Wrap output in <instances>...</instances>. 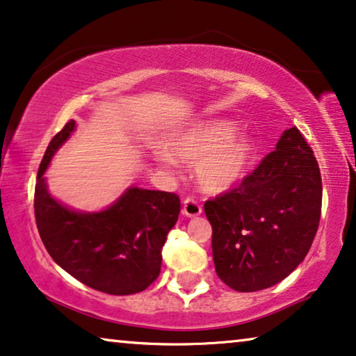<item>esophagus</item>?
<instances>
[{
    "mask_svg": "<svg viewBox=\"0 0 356 356\" xmlns=\"http://www.w3.org/2000/svg\"><path fill=\"white\" fill-rule=\"evenodd\" d=\"M182 214L187 218H195V216H200L202 214V207L195 202L193 198H187L184 200L182 203Z\"/></svg>",
    "mask_w": 356,
    "mask_h": 356,
    "instance_id": "esophagus-1",
    "label": "esophagus"
}]
</instances>
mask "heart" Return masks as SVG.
Instances as JSON below:
<instances>
[{"mask_svg": "<svg viewBox=\"0 0 356 356\" xmlns=\"http://www.w3.org/2000/svg\"><path fill=\"white\" fill-rule=\"evenodd\" d=\"M195 164V179L208 193H226L248 176L257 143L229 119H208L190 124L174 137L171 154L164 153L163 161Z\"/></svg>", "mask_w": 356, "mask_h": 356, "instance_id": "1", "label": "heart"}]
</instances>
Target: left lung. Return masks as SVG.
I'll return each instance as SVG.
<instances>
[{
  "instance_id": "1",
  "label": "left lung",
  "mask_w": 356,
  "mask_h": 356,
  "mask_svg": "<svg viewBox=\"0 0 356 356\" xmlns=\"http://www.w3.org/2000/svg\"><path fill=\"white\" fill-rule=\"evenodd\" d=\"M321 172L297 127L238 188L204 203L219 279L237 292L273 287L307 257L321 218Z\"/></svg>"
}]
</instances>
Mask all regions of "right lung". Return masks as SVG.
<instances>
[{
	"instance_id": "obj_1",
	"label": "right lung",
	"mask_w": 356,
	"mask_h": 356,
	"mask_svg": "<svg viewBox=\"0 0 356 356\" xmlns=\"http://www.w3.org/2000/svg\"><path fill=\"white\" fill-rule=\"evenodd\" d=\"M69 121L49 142L35 185V219L42 242L58 266L80 282L109 295L142 292L159 276L161 250L177 222V195L129 187L99 211H80L49 193L44 172L71 138Z\"/></svg>"
}]
</instances>
